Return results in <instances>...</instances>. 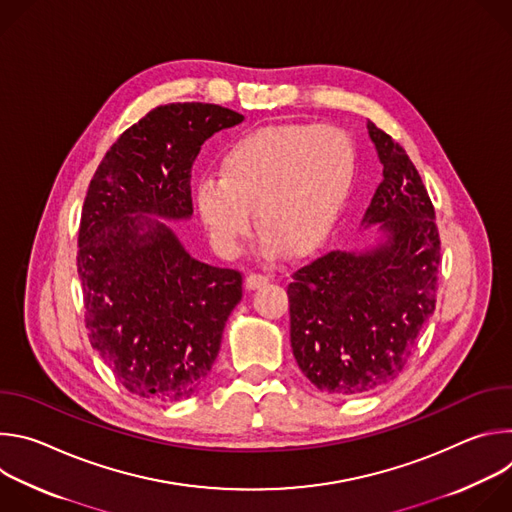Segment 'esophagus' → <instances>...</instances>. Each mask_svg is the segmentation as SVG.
<instances>
[{
  "mask_svg": "<svg viewBox=\"0 0 512 512\" xmlns=\"http://www.w3.org/2000/svg\"><path fill=\"white\" fill-rule=\"evenodd\" d=\"M269 281H271L269 275H263V273H249L247 279H245V285H247L249 289H257V287L267 285Z\"/></svg>",
  "mask_w": 512,
  "mask_h": 512,
  "instance_id": "obj_1",
  "label": "esophagus"
}]
</instances>
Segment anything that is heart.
I'll list each match as a JSON object with an SVG mask.
<instances>
[{"label": "heart", "instance_id": "obj_1", "mask_svg": "<svg viewBox=\"0 0 512 512\" xmlns=\"http://www.w3.org/2000/svg\"><path fill=\"white\" fill-rule=\"evenodd\" d=\"M356 178L350 135L332 125L281 123L239 137L216 176L196 188V204L214 247L237 255L251 233V210L263 251L308 255L332 231Z\"/></svg>", "mask_w": 512, "mask_h": 512}]
</instances>
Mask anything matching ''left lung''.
Masks as SVG:
<instances>
[{"label": "left lung", "mask_w": 512, "mask_h": 512, "mask_svg": "<svg viewBox=\"0 0 512 512\" xmlns=\"http://www.w3.org/2000/svg\"><path fill=\"white\" fill-rule=\"evenodd\" d=\"M383 164L362 223L385 243L330 251L291 273L289 336L298 367L320 391L356 397L397 379L435 310L440 231L421 176L389 133L369 121Z\"/></svg>", "instance_id": "left-lung-1"}]
</instances>
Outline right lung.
Returning <instances> with one entry per match:
<instances>
[{
    "instance_id": "obj_1",
    "label": "right lung",
    "mask_w": 512,
    "mask_h": 512,
    "mask_svg": "<svg viewBox=\"0 0 512 512\" xmlns=\"http://www.w3.org/2000/svg\"><path fill=\"white\" fill-rule=\"evenodd\" d=\"M243 121L212 103L152 109L111 145L83 204L77 267L91 346L115 379L150 401L188 399L204 383L243 273L192 259L158 218L192 214L200 145Z\"/></svg>"
}]
</instances>
